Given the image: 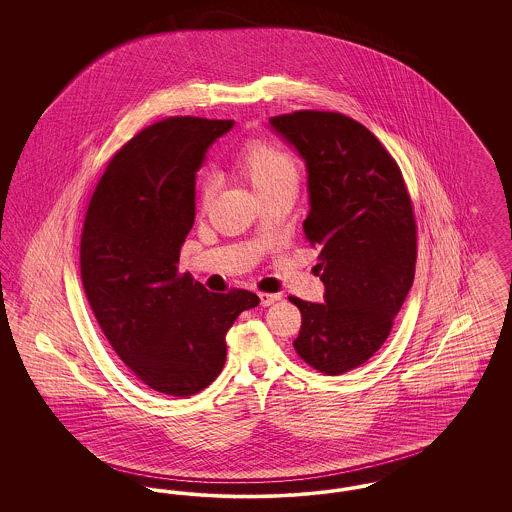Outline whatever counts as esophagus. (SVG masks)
Wrapping results in <instances>:
<instances>
[{"label": "esophagus", "mask_w": 512, "mask_h": 512, "mask_svg": "<svg viewBox=\"0 0 512 512\" xmlns=\"http://www.w3.org/2000/svg\"><path fill=\"white\" fill-rule=\"evenodd\" d=\"M259 299H261V305H263V307H268V305L276 303V301L280 299V295H278V293L261 292L259 293Z\"/></svg>", "instance_id": "esophagus-1"}]
</instances>
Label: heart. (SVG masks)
<instances>
[{
  "mask_svg": "<svg viewBox=\"0 0 512 512\" xmlns=\"http://www.w3.org/2000/svg\"><path fill=\"white\" fill-rule=\"evenodd\" d=\"M232 167L247 178L261 195H267L286 182H297L299 178V163L292 153L263 138H251L238 147L232 155ZM211 197L213 186L209 182L201 184V205L207 207Z\"/></svg>",
  "mask_w": 512,
  "mask_h": 512,
  "instance_id": "1",
  "label": "heart"
}]
</instances>
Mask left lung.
I'll return each mask as SVG.
<instances>
[{"instance_id": "8db88e82", "label": "left lung", "mask_w": 512, "mask_h": 512, "mask_svg": "<svg viewBox=\"0 0 512 512\" xmlns=\"http://www.w3.org/2000/svg\"><path fill=\"white\" fill-rule=\"evenodd\" d=\"M270 124L305 159V238L318 247L324 303L301 311L297 355L328 376L365 365L388 340L414 280L416 220L399 165L380 140L334 111H293Z\"/></svg>"}]
</instances>
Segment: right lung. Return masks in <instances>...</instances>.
Returning <instances> with one entry per match:
<instances>
[{"mask_svg": "<svg viewBox=\"0 0 512 512\" xmlns=\"http://www.w3.org/2000/svg\"><path fill=\"white\" fill-rule=\"evenodd\" d=\"M234 121L169 117L128 140L90 197L80 276L105 338L151 390L188 397L226 361V332L259 305L247 290L207 292L178 272L195 219V171Z\"/></svg>", "mask_w": 512, "mask_h": 512, "instance_id": "1", "label": "right lung"}]
</instances>
